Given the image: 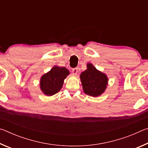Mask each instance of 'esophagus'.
<instances>
[{
	"label": "esophagus",
	"mask_w": 148,
	"mask_h": 148,
	"mask_svg": "<svg viewBox=\"0 0 148 148\" xmlns=\"http://www.w3.org/2000/svg\"><path fill=\"white\" fill-rule=\"evenodd\" d=\"M72 74H73L74 75H76L77 73V72H78V71H77V68L73 69H72Z\"/></svg>",
	"instance_id": "34e87169"
}]
</instances>
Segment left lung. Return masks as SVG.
I'll return each mask as SVG.
<instances>
[{
	"mask_svg": "<svg viewBox=\"0 0 148 148\" xmlns=\"http://www.w3.org/2000/svg\"><path fill=\"white\" fill-rule=\"evenodd\" d=\"M80 80L85 93L96 97L104 92L108 79L106 74L98 71L91 63H88L87 70L80 74Z\"/></svg>",
	"mask_w": 148,
	"mask_h": 148,
	"instance_id": "left-lung-1",
	"label": "left lung"
}]
</instances>
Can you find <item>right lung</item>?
<instances>
[{
    "label": "right lung",
    "instance_id": "add662e5",
    "mask_svg": "<svg viewBox=\"0 0 148 148\" xmlns=\"http://www.w3.org/2000/svg\"><path fill=\"white\" fill-rule=\"evenodd\" d=\"M69 74L65 67L55 66L51 71L41 77L40 86L44 95L52 96L58 92L62 88L64 79Z\"/></svg>",
    "mask_w": 148,
    "mask_h": 148
}]
</instances>
